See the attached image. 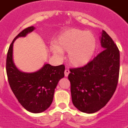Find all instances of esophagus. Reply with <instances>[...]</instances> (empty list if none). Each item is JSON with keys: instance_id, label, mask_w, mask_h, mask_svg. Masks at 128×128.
Here are the masks:
<instances>
[{"instance_id": "1", "label": "esophagus", "mask_w": 128, "mask_h": 128, "mask_svg": "<svg viewBox=\"0 0 128 128\" xmlns=\"http://www.w3.org/2000/svg\"><path fill=\"white\" fill-rule=\"evenodd\" d=\"M70 73V70L68 69H66L65 70V77H67L68 76V74H69Z\"/></svg>"}]
</instances>
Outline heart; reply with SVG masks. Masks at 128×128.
I'll return each instance as SVG.
<instances>
[{
  "label": "heart",
  "mask_w": 128,
  "mask_h": 128,
  "mask_svg": "<svg viewBox=\"0 0 128 128\" xmlns=\"http://www.w3.org/2000/svg\"><path fill=\"white\" fill-rule=\"evenodd\" d=\"M97 46L96 39L90 32L78 29L65 30L50 47L52 52L61 56L62 52H68V60L76 67L82 66L90 62Z\"/></svg>",
  "instance_id": "obj_1"
}]
</instances>
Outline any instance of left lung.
<instances>
[{"label":"left lung","instance_id":"8db88e82","mask_svg":"<svg viewBox=\"0 0 128 128\" xmlns=\"http://www.w3.org/2000/svg\"><path fill=\"white\" fill-rule=\"evenodd\" d=\"M100 44L103 51L84 66L70 68L68 76L73 104L87 114L103 108L113 96L118 83V47L104 30L100 37Z\"/></svg>","mask_w":128,"mask_h":128}]
</instances>
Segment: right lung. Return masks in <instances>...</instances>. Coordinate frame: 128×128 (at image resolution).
<instances>
[{
	"instance_id": "1",
	"label": "right lung",
	"mask_w": 128,
	"mask_h": 128,
	"mask_svg": "<svg viewBox=\"0 0 128 128\" xmlns=\"http://www.w3.org/2000/svg\"><path fill=\"white\" fill-rule=\"evenodd\" d=\"M34 29L31 26L24 29L13 40L7 54L6 72L10 87L20 104L30 112L38 114L51 104L56 86L65 76V65L45 64L41 69L32 73L22 72L16 67L13 60L14 42Z\"/></svg>"
}]
</instances>
